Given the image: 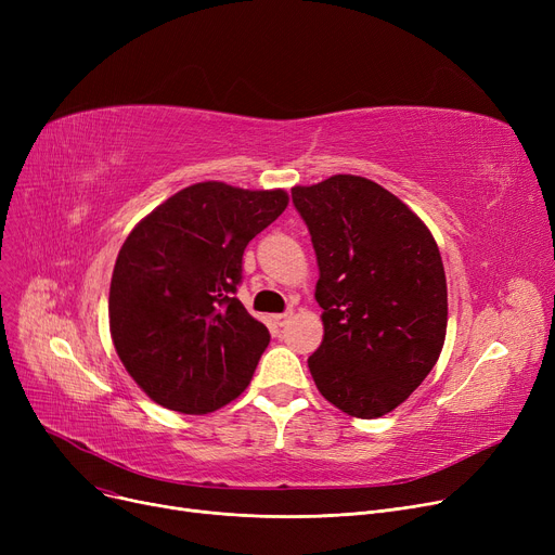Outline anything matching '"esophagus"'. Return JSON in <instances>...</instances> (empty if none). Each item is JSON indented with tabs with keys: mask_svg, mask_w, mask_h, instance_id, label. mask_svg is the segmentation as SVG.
Wrapping results in <instances>:
<instances>
[{
	"mask_svg": "<svg viewBox=\"0 0 555 555\" xmlns=\"http://www.w3.org/2000/svg\"><path fill=\"white\" fill-rule=\"evenodd\" d=\"M293 314H295L293 310H285V312H281V314H274L272 319H274L276 326H285V324L289 322V319H293Z\"/></svg>",
	"mask_w": 555,
	"mask_h": 555,
	"instance_id": "34e87169",
	"label": "esophagus"
}]
</instances>
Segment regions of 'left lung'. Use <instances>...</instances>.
Wrapping results in <instances>:
<instances>
[{
	"label": "left lung",
	"instance_id": "obj_1",
	"mask_svg": "<svg viewBox=\"0 0 555 555\" xmlns=\"http://www.w3.org/2000/svg\"><path fill=\"white\" fill-rule=\"evenodd\" d=\"M317 254L324 341L308 358L322 396L348 416L396 410L441 356L443 260L429 229L396 195L358 175L295 186Z\"/></svg>",
	"mask_w": 555,
	"mask_h": 555
}]
</instances>
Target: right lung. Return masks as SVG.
<instances>
[{"label": "right lung", "instance_id": "1", "mask_svg": "<svg viewBox=\"0 0 555 555\" xmlns=\"http://www.w3.org/2000/svg\"><path fill=\"white\" fill-rule=\"evenodd\" d=\"M285 207V191L199 182L126 238L109 283V331L157 404L207 414L249 385L270 331L236 299L243 254Z\"/></svg>", "mask_w": 555, "mask_h": 555}]
</instances>
